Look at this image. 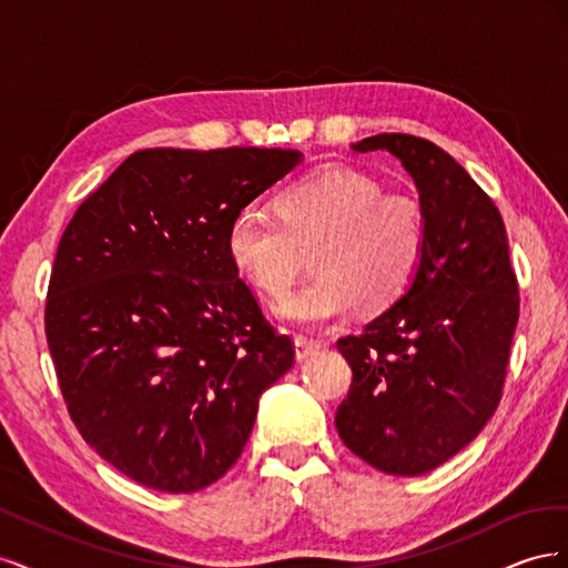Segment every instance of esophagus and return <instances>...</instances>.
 I'll use <instances>...</instances> for the list:
<instances>
[{
    "label": "esophagus",
    "instance_id": "34e87169",
    "mask_svg": "<svg viewBox=\"0 0 568 568\" xmlns=\"http://www.w3.org/2000/svg\"><path fill=\"white\" fill-rule=\"evenodd\" d=\"M294 343H296V357L298 359H307V357L315 355L322 348V341L305 338V336H296Z\"/></svg>",
    "mask_w": 568,
    "mask_h": 568
}]
</instances>
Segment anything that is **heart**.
Returning a JSON list of instances; mask_svg holds the SVG:
<instances>
[{"mask_svg": "<svg viewBox=\"0 0 568 568\" xmlns=\"http://www.w3.org/2000/svg\"><path fill=\"white\" fill-rule=\"evenodd\" d=\"M277 217L242 209L227 227L234 272L255 294L280 298L314 253L318 277L277 303L280 320L320 329L348 317L363 298L386 307L415 282L428 246V215L412 192H384L379 180L324 165L277 196Z\"/></svg>", "mask_w": 568, "mask_h": 568, "instance_id": "obj_1", "label": "heart"}]
</instances>
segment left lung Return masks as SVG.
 I'll list each match as a JSON object with an SVG mask.
<instances>
[{
  "label": "left lung",
  "mask_w": 568,
  "mask_h": 568,
  "mask_svg": "<svg viewBox=\"0 0 568 568\" xmlns=\"http://www.w3.org/2000/svg\"><path fill=\"white\" fill-rule=\"evenodd\" d=\"M379 149L415 180L428 246L405 294L336 343L353 369L336 432L374 469L419 476L469 445L497 409L519 284L500 211L450 153L400 132L353 144Z\"/></svg>",
  "instance_id": "left-lung-1"
}]
</instances>
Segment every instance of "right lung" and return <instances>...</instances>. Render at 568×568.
<instances>
[{
    "label": "right lung",
    "instance_id": "right-lung-1",
    "mask_svg": "<svg viewBox=\"0 0 568 568\" xmlns=\"http://www.w3.org/2000/svg\"><path fill=\"white\" fill-rule=\"evenodd\" d=\"M298 163L294 149L134 151L68 222L47 291L49 353L82 438L136 484H215L244 450L257 398L294 365L225 236Z\"/></svg>",
    "mask_w": 568,
    "mask_h": 568
}]
</instances>
